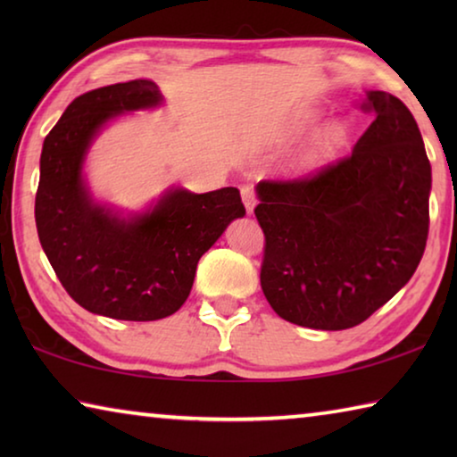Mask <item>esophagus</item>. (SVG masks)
<instances>
[{
	"label": "esophagus",
	"mask_w": 457,
	"mask_h": 457,
	"mask_svg": "<svg viewBox=\"0 0 457 457\" xmlns=\"http://www.w3.org/2000/svg\"><path fill=\"white\" fill-rule=\"evenodd\" d=\"M239 193H242V199H244L247 213H253V207H256V191H253L250 183H244L242 187H239Z\"/></svg>",
	"instance_id": "esophagus-1"
}]
</instances>
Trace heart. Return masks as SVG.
<instances>
[{
    "label": "heart",
    "instance_id": "b5f03b06",
    "mask_svg": "<svg viewBox=\"0 0 457 457\" xmlns=\"http://www.w3.org/2000/svg\"><path fill=\"white\" fill-rule=\"evenodd\" d=\"M316 119H319V114H316V112L303 114V117L294 122V129H296L298 133H303V130L311 127ZM346 141H349V129H346L343 120L327 122V125H324L319 130V133L314 135L311 145H308L304 163L306 165L327 163V161L335 159L337 154L343 151V146L346 145Z\"/></svg>",
    "mask_w": 457,
    "mask_h": 457
}]
</instances>
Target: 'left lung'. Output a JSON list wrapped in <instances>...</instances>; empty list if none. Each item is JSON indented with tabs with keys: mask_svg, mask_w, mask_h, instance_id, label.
<instances>
[{
	"mask_svg": "<svg viewBox=\"0 0 457 457\" xmlns=\"http://www.w3.org/2000/svg\"><path fill=\"white\" fill-rule=\"evenodd\" d=\"M361 111L373 122L346 157L256 187L262 290L298 327H357L403 288L425 252L431 165L420 127L383 90H369Z\"/></svg>",
	"mask_w": 457,
	"mask_h": 457,
	"instance_id": "8db88e82",
	"label": "left lung"
}]
</instances>
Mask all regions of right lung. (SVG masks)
<instances>
[{
  "mask_svg": "<svg viewBox=\"0 0 457 457\" xmlns=\"http://www.w3.org/2000/svg\"><path fill=\"white\" fill-rule=\"evenodd\" d=\"M153 80L111 84L74 98L40 157L36 228L64 290L88 312L159 320L187 300L197 262L245 207L236 187L169 189L151 212L120 218L96 205L82 179L92 138L120 112L161 104Z\"/></svg>",
  "mask_w": 457,
  "mask_h": 457,
  "instance_id": "obj_1",
  "label": "right lung"
}]
</instances>
